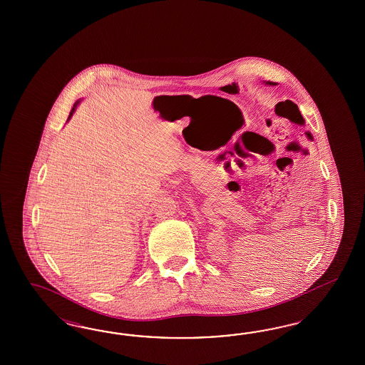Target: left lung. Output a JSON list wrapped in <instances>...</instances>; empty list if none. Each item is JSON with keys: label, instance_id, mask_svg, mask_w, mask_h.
<instances>
[{"label": "left lung", "instance_id": "8db88e82", "mask_svg": "<svg viewBox=\"0 0 365 365\" xmlns=\"http://www.w3.org/2000/svg\"><path fill=\"white\" fill-rule=\"evenodd\" d=\"M269 84H272V83H270V81H269Z\"/></svg>", "mask_w": 365, "mask_h": 365}]
</instances>
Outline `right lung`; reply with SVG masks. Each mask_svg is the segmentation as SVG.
<instances>
[{
    "mask_svg": "<svg viewBox=\"0 0 365 365\" xmlns=\"http://www.w3.org/2000/svg\"><path fill=\"white\" fill-rule=\"evenodd\" d=\"M78 103H76V104H75V106H73V108H72V110H71V113H69V118H68V119H71V116H72V115H73V112H75V108H76V106H78Z\"/></svg>",
    "mask_w": 365,
    "mask_h": 365,
    "instance_id": "add662e5",
    "label": "right lung"
}]
</instances>
